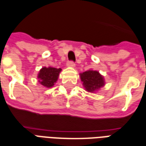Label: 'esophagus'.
Masks as SVG:
<instances>
[{
  "label": "esophagus",
  "mask_w": 146,
  "mask_h": 146,
  "mask_svg": "<svg viewBox=\"0 0 146 146\" xmlns=\"http://www.w3.org/2000/svg\"><path fill=\"white\" fill-rule=\"evenodd\" d=\"M66 65H67V66H69V67H74L75 66V63L73 61H69Z\"/></svg>",
  "instance_id": "1"
}]
</instances>
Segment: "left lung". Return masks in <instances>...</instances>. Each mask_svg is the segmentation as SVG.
Listing matches in <instances>:
<instances>
[{"label": "left lung", "instance_id": "1", "mask_svg": "<svg viewBox=\"0 0 146 146\" xmlns=\"http://www.w3.org/2000/svg\"><path fill=\"white\" fill-rule=\"evenodd\" d=\"M85 90L90 93H94L104 86V79L98 71L88 70L80 74Z\"/></svg>", "mask_w": 146, "mask_h": 146}]
</instances>
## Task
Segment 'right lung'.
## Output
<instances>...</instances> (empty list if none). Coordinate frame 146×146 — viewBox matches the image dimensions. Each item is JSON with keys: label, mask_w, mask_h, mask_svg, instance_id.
I'll return each instance as SVG.
<instances>
[{"label": "right lung", "mask_w": 146, "mask_h": 146, "mask_svg": "<svg viewBox=\"0 0 146 146\" xmlns=\"http://www.w3.org/2000/svg\"><path fill=\"white\" fill-rule=\"evenodd\" d=\"M62 69H57L54 67H42L40 70L38 74V79L40 84H42L45 87H53L59 77V73L61 72Z\"/></svg>", "instance_id": "obj_1"}]
</instances>
